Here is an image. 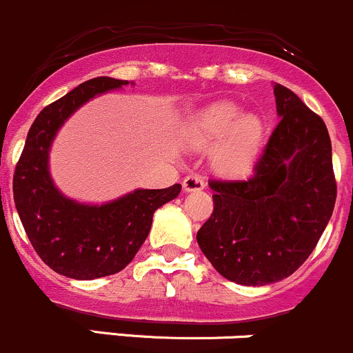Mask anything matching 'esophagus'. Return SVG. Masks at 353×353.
<instances>
[{
    "label": "esophagus",
    "mask_w": 353,
    "mask_h": 353,
    "mask_svg": "<svg viewBox=\"0 0 353 353\" xmlns=\"http://www.w3.org/2000/svg\"><path fill=\"white\" fill-rule=\"evenodd\" d=\"M205 186H206L205 179H203L201 176H194V174H192V176L184 177V181H183V188L186 192L201 191V189H205Z\"/></svg>",
    "instance_id": "esophagus-1"
}]
</instances>
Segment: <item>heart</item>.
I'll use <instances>...</instances> for the list:
<instances>
[{
    "label": "heart",
    "mask_w": 353,
    "mask_h": 353,
    "mask_svg": "<svg viewBox=\"0 0 353 353\" xmlns=\"http://www.w3.org/2000/svg\"><path fill=\"white\" fill-rule=\"evenodd\" d=\"M264 137V121L259 114L243 113L236 103H211L189 117L184 139L191 147L208 148L211 164L220 174L240 177L250 172L257 161Z\"/></svg>",
    "instance_id": "1"
}]
</instances>
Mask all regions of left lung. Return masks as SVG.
Wrapping results in <instances>:
<instances>
[{"label":"left lung","instance_id":"8db88e82","mask_svg":"<svg viewBox=\"0 0 353 353\" xmlns=\"http://www.w3.org/2000/svg\"><path fill=\"white\" fill-rule=\"evenodd\" d=\"M281 118L247 181H210L214 210L196 240L232 283L267 285L291 276L325 232L336 199L325 121L274 84Z\"/></svg>","mask_w":353,"mask_h":353}]
</instances>
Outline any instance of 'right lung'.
I'll use <instances>...</instances> for the list:
<instances>
[{
    "mask_svg": "<svg viewBox=\"0 0 353 353\" xmlns=\"http://www.w3.org/2000/svg\"><path fill=\"white\" fill-rule=\"evenodd\" d=\"M128 84L94 77L46 106L28 130L14 170V206L28 240L52 270L70 279L91 281L123 270L145 242L155 210L181 192V184L135 189L91 205L68 198L52 179L50 148L62 125L92 98Z\"/></svg>",
    "mask_w": 353,
    "mask_h": 353,
    "instance_id": "add662e5",
    "label": "right lung"
}]
</instances>
